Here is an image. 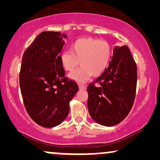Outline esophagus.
Instances as JSON below:
<instances>
[{"mask_svg": "<svg viewBox=\"0 0 160 160\" xmlns=\"http://www.w3.org/2000/svg\"><path fill=\"white\" fill-rule=\"evenodd\" d=\"M78 88H79V89H85L86 87L84 86L83 84H78Z\"/></svg>", "mask_w": 160, "mask_h": 160, "instance_id": "obj_1", "label": "esophagus"}]
</instances>
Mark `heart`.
Wrapping results in <instances>:
<instances>
[{"label":"heart","instance_id":"b5f03b06","mask_svg":"<svg viewBox=\"0 0 160 160\" xmlns=\"http://www.w3.org/2000/svg\"><path fill=\"white\" fill-rule=\"evenodd\" d=\"M70 51L60 55V63L66 71H73L79 65L82 66L69 74L70 79L84 83L92 76H99L106 71L110 62L111 48L108 42L92 38L76 40Z\"/></svg>","mask_w":160,"mask_h":160}]
</instances>
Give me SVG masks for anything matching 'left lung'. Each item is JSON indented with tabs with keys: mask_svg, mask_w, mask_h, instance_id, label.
<instances>
[{
	"mask_svg": "<svg viewBox=\"0 0 160 160\" xmlns=\"http://www.w3.org/2000/svg\"><path fill=\"white\" fill-rule=\"evenodd\" d=\"M108 68L87 87V106L94 121L106 127L125 119L135 100L137 66L127 46H116Z\"/></svg>",
	"mask_w": 160,
	"mask_h": 160,
	"instance_id": "8db88e82",
	"label": "left lung"
}]
</instances>
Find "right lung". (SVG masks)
Listing matches in <instances>:
<instances>
[{
	"instance_id": "obj_1",
	"label": "right lung",
	"mask_w": 160,
	"mask_h": 160,
	"mask_svg": "<svg viewBox=\"0 0 160 160\" xmlns=\"http://www.w3.org/2000/svg\"><path fill=\"white\" fill-rule=\"evenodd\" d=\"M66 34L44 31L24 52L19 85L30 118L43 128L60 124L69 113V102L78 84L65 78L60 53Z\"/></svg>"
}]
</instances>
